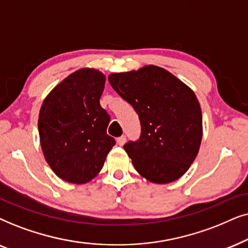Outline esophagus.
I'll list each match as a JSON object with an SVG mask.
<instances>
[{
  "label": "esophagus",
  "instance_id": "esophagus-1",
  "mask_svg": "<svg viewBox=\"0 0 248 248\" xmlns=\"http://www.w3.org/2000/svg\"><path fill=\"white\" fill-rule=\"evenodd\" d=\"M117 143H118V145H120V146H122V145L126 143V136L119 137L118 140H117Z\"/></svg>",
  "mask_w": 248,
  "mask_h": 248
}]
</instances>
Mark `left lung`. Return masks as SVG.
Wrapping results in <instances>:
<instances>
[{
  "instance_id": "8db88e82",
  "label": "left lung",
  "mask_w": 248,
  "mask_h": 248,
  "mask_svg": "<svg viewBox=\"0 0 248 248\" xmlns=\"http://www.w3.org/2000/svg\"><path fill=\"white\" fill-rule=\"evenodd\" d=\"M108 82L140 117V138L124 146L137 172L155 184L171 183L186 173L203 134L194 92L156 65L112 74Z\"/></svg>"
}]
</instances>
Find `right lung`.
Masks as SVG:
<instances>
[{
	"mask_svg": "<svg viewBox=\"0 0 248 248\" xmlns=\"http://www.w3.org/2000/svg\"><path fill=\"white\" fill-rule=\"evenodd\" d=\"M105 76L80 69L53 88L38 118L46 162L59 178L85 184L96 177L115 145L107 134L110 115L101 107Z\"/></svg>",
	"mask_w": 248,
	"mask_h": 248,
	"instance_id": "add662e5",
	"label": "right lung"
}]
</instances>
